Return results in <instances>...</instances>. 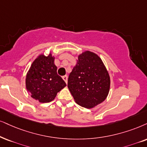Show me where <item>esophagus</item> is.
<instances>
[{
  "instance_id": "esophagus-1",
  "label": "esophagus",
  "mask_w": 147,
  "mask_h": 147,
  "mask_svg": "<svg viewBox=\"0 0 147 147\" xmlns=\"http://www.w3.org/2000/svg\"><path fill=\"white\" fill-rule=\"evenodd\" d=\"M62 79H63V80H64V81H65V82H66V83H67V82H68V76H67V75L63 76Z\"/></svg>"
}]
</instances>
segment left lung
<instances>
[{"label": "left lung", "mask_w": 147, "mask_h": 147, "mask_svg": "<svg viewBox=\"0 0 147 147\" xmlns=\"http://www.w3.org/2000/svg\"><path fill=\"white\" fill-rule=\"evenodd\" d=\"M110 83V77L102 61L89 51L79 55L68 79V87L75 102L87 109L96 107L107 98Z\"/></svg>", "instance_id": "left-lung-1"}]
</instances>
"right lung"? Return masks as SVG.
<instances>
[{"label": "right lung", "instance_id": "add662e5", "mask_svg": "<svg viewBox=\"0 0 147 147\" xmlns=\"http://www.w3.org/2000/svg\"><path fill=\"white\" fill-rule=\"evenodd\" d=\"M54 57L40 55L33 62L28 72L26 86L31 97L41 103L54 100L57 92L66 86V83L57 73Z\"/></svg>", "mask_w": 147, "mask_h": 147}]
</instances>
